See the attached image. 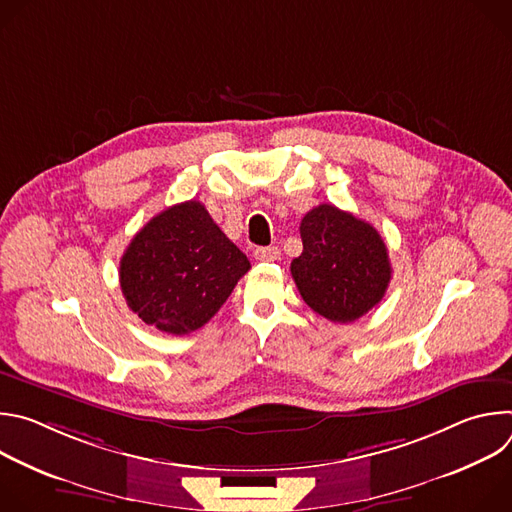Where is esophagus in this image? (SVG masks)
Here are the masks:
<instances>
[{
    "mask_svg": "<svg viewBox=\"0 0 512 512\" xmlns=\"http://www.w3.org/2000/svg\"><path fill=\"white\" fill-rule=\"evenodd\" d=\"M255 259H259V261H277L279 259V249L277 247H257L255 249Z\"/></svg>",
    "mask_w": 512,
    "mask_h": 512,
    "instance_id": "obj_1",
    "label": "esophagus"
}]
</instances>
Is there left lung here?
<instances>
[{
  "instance_id": "left-lung-1",
  "label": "left lung",
  "mask_w": 512,
  "mask_h": 512,
  "mask_svg": "<svg viewBox=\"0 0 512 512\" xmlns=\"http://www.w3.org/2000/svg\"><path fill=\"white\" fill-rule=\"evenodd\" d=\"M300 235L304 251L289 269L316 314L348 324L383 300L393 269L373 225L334 204H320L302 218Z\"/></svg>"
}]
</instances>
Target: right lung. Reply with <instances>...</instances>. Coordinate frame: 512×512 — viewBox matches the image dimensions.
I'll list each match as a JSON object with an SVG mask.
<instances>
[{
  "label": "right lung",
  "mask_w": 512,
  "mask_h": 512,
  "mask_svg": "<svg viewBox=\"0 0 512 512\" xmlns=\"http://www.w3.org/2000/svg\"><path fill=\"white\" fill-rule=\"evenodd\" d=\"M251 269L198 200L166 208L125 249L119 281L127 306L168 334L202 328Z\"/></svg>",
  "instance_id": "add662e5"
}]
</instances>
